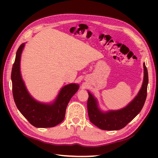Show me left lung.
Wrapping results in <instances>:
<instances>
[{"instance_id":"8db88e82","label":"left lung","mask_w":158,"mask_h":158,"mask_svg":"<svg viewBox=\"0 0 158 158\" xmlns=\"http://www.w3.org/2000/svg\"><path fill=\"white\" fill-rule=\"evenodd\" d=\"M143 81L139 92L129 105L120 110L102 111L98 106L97 100L89 92L87 109L90 121L101 130H118L132 121L142 109L146 99L148 76L145 63H143Z\"/></svg>"}]
</instances>
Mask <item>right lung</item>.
I'll use <instances>...</instances> for the list:
<instances>
[{
	"label": "right lung",
	"mask_w": 158,
	"mask_h": 158,
	"mask_svg": "<svg viewBox=\"0 0 158 158\" xmlns=\"http://www.w3.org/2000/svg\"><path fill=\"white\" fill-rule=\"evenodd\" d=\"M25 44H21L16 53L11 74L12 94L16 106L31 125L36 127H52L60 123L65 116L66 107L72 97L78 90L76 84L62 88L56 100L52 104L39 102L31 97L21 78V55Z\"/></svg>",
	"instance_id": "right-lung-1"
}]
</instances>
